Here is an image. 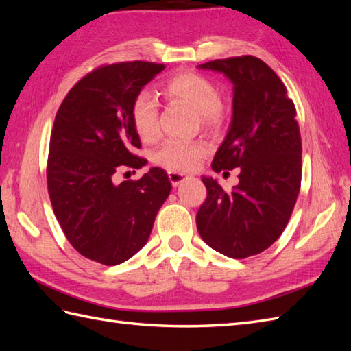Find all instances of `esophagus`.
Here are the masks:
<instances>
[{
    "label": "esophagus",
    "instance_id": "1",
    "mask_svg": "<svg viewBox=\"0 0 351 351\" xmlns=\"http://www.w3.org/2000/svg\"><path fill=\"white\" fill-rule=\"evenodd\" d=\"M169 180L173 187H178V185L182 184L184 181H189L190 176L185 173H180V171H169Z\"/></svg>",
    "mask_w": 351,
    "mask_h": 351
}]
</instances>
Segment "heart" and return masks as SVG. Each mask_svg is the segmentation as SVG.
I'll return each instance as SVG.
<instances>
[{
	"instance_id": "b5f03b06",
	"label": "heart",
	"mask_w": 351,
	"mask_h": 351,
	"mask_svg": "<svg viewBox=\"0 0 351 351\" xmlns=\"http://www.w3.org/2000/svg\"><path fill=\"white\" fill-rule=\"evenodd\" d=\"M169 99L180 101L196 111L206 128H215L223 119L220 93L210 80L195 72H184L169 78L162 86ZM131 122L143 141H154L160 136L158 107L151 93L141 92L131 104ZM206 146L200 141L167 140L154 154V162L171 171H189L205 156Z\"/></svg>"
}]
</instances>
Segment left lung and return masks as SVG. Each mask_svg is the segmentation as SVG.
Instances as JSON below:
<instances>
[{
    "mask_svg": "<svg viewBox=\"0 0 351 351\" xmlns=\"http://www.w3.org/2000/svg\"><path fill=\"white\" fill-rule=\"evenodd\" d=\"M234 84L232 121L215 152L214 171L241 167L230 193L202 176L206 199L196 215L202 240L229 258L258 255L278 240L302 181V138L294 102L274 71L253 56L208 62Z\"/></svg>",
    "mask_w": 351,
    "mask_h": 351,
    "instance_id": "8db88e82",
    "label": "left lung"
}]
</instances>
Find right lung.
Here are the masks:
<instances>
[{
	"label": "right lung",
	"mask_w": 351,
	"mask_h": 351,
	"mask_svg": "<svg viewBox=\"0 0 351 351\" xmlns=\"http://www.w3.org/2000/svg\"><path fill=\"white\" fill-rule=\"evenodd\" d=\"M166 66L126 62L101 66L66 95L52 126L47 167L56 219L81 255L117 265L146 244L171 184L160 167L138 181L114 184L123 169L147 162L134 154L140 137L131 104Z\"/></svg>",
	"instance_id": "add662e5"
}]
</instances>
